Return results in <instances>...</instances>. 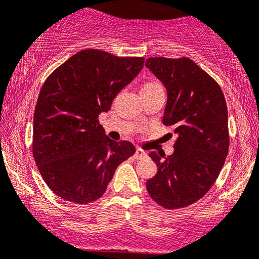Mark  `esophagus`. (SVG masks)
I'll use <instances>...</instances> for the list:
<instances>
[{"mask_svg":"<svg viewBox=\"0 0 259 259\" xmlns=\"http://www.w3.org/2000/svg\"><path fill=\"white\" fill-rule=\"evenodd\" d=\"M144 156H146V152H145L144 150H141L140 147H138V149H136V152H135V158H136V160H138V158L144 157Z\"/></svg>","mask_w":259,"mask_h":259,"instance_id":"1","label":"esophagus"}]
</instances>
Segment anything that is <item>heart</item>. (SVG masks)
<instances>
[{"label": "heart", "mask_w": 259, "mask_h": 259, "mask_svg": "<svg viewBox=\"0 0 259 259\" xmlns=\"http://www.w3.org/2000/svg\"><path fill=\"white\" fill-rule=\"evenodd\" d=\"M157 86H161V84L156 81H151V82H147V83H145L143 88H152V87H157Z\"/></svg>", "instance_id": "1"}]
</instances>
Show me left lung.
Returning <instances> with one entry per match:
<instances>
[{
    "instance_id": "obj_1",
    "label": "left lung",
    "mask_w": 259,
    "mask_h": 259,
    "mask_svg": "<svg viewBox=\"0 0 259 259\" xmlns=\"http://www.w3.org/2000/svg\"><path fill=\"white\" fill-rule=\"evenodd\" d=\"M145 66L166 87L162 123L177 134L171 156L149 153L158 171L146 182L147 192L164 209L186 208L209 192L225 163V97L218 82L188 58H150Z\"/></svg>"
}]
</instances>
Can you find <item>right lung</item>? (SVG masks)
<instances>
[{"instance_id":"add662e5","label":"right lung","mask_w":259,"mask_h":259,"mask_svg":"<svg viewBox=\"0 0 259 259\" xmlns=\"http://www.w3.org/2000/svg\"><path fill=\"white\" fill-rule=\"evenodd\" d=\"M144 58L78 51L45 79L33 121V156L48 187L66 201L88 204L104 194L116 167L135 153L110 140L98 116L144 66Z\"/></svg>"}]
</instances>
